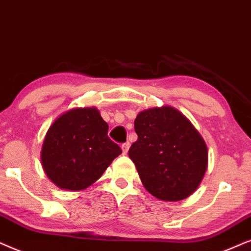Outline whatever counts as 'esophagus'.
<instances>
[{
	"label": "esophagus",
	"instance_id": "34e87169",
	"mask_svg": "<svg viewBox=\"0 0 251 251\" xmlns=\"http://www.w3.org/2000/svg\"><path fill=\"white\" fill-rule=\"evenodd\" d=\"M128 148H129V143L126 142V143H123L122 145V150H123V153L124 155H126L128 151Z\"/></svg>",
	"mask_w": 251,
	"mask_h": 251
}]
</instances>
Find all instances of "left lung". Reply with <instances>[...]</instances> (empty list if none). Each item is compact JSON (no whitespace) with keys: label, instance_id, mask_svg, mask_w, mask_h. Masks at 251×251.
Instances as JSON below:
<instances>
[{"label":"left lung","instance_id":"1","mask_svg":"<svg viewBox=\"0 0 251 251\" xmlns=\"http://www.w3.org/2000/svg\"><path fill=\"white\" fill-rule=\"evenodd\" d=\"M134 129L128 156L145 188L160 201L192 195L208 168V148L189 119L173 106H155L136 116Z\"/></svg>","mask_w":251,"mask_h":251}]
</instances>
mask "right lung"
<instances>
[{
  "label": "right lung",
  "instance_id": "right-lung-1",
  "mask_svg": "<svg viewBox=\"0 0 251 251\" xmlns=\"http://www.w3.org/2000/svg\"><path fill=\"white\" fill-rule=\"evenodd\" d=\"M109 126L95 106L73 108L53 122L45 136L41 163L58 188L79 192L101 178L122 153L108 136Z\"/></svg>",
  "mask_w": 251,
  "mask_h": 251
}]
</instances>
